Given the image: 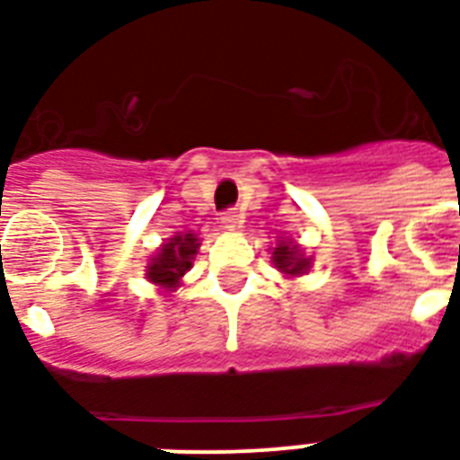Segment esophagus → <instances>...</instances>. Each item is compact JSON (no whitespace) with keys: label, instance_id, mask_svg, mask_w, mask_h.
Instances as JSON below:
<instances>
[{"label":"esophagus","instance_id":"esophagus-1","mask_svg":"<svg viewBox=\"0 0 460 460\" xmlns=\"http://www.w3.org/2000/svg\"><path fill=\"white\" fill-rule=\"evenodd\" d=\"M220 223L226 227H230V230H234V227L242 226V216L234 208H230V211H226L223 216H220Z\"/></svg>","mask_w":460,"mask_h":460}]
</instances>
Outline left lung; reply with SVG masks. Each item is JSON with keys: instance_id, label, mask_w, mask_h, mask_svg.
Instances as JSON below:
<instances>
[{"instance_id": "left-lung-1", "label": "left lung", "mask_w": 460, "mask_h": 460, "mask_svg": "<svg viewBox=\"0 0 460 460\" xmlns=\"http://www.w3.org/2000/svg\"><path fill=\"white\" fill-rule=\"evenodd\" d=\"M273 263H276V269L280 273H286V276H302V273H307L312 269V259L305 256V252L300 249V244H295V242L288 240H279V244L273 247Z\"/></svg>"}]
</instances>
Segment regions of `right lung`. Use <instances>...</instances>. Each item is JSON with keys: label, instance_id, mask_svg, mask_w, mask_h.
<instances>
[{"label": "right lung", "instance_id": "add662e5", "mask_svg": "<svg viewBox=\"0 0 460 460\" xmlns=\"http://www.w3.org/2000/svg\"><path fill=\"white\" fill-rule=\"evenodd\" d=\"M199 252V237L194 233H177L155 252L148 266L146 279L155 286L174 290L180 286L181 276L191 269V261Z\"/></svg>", "mask_w": 460, "mask_h": 460}]
</instances>
